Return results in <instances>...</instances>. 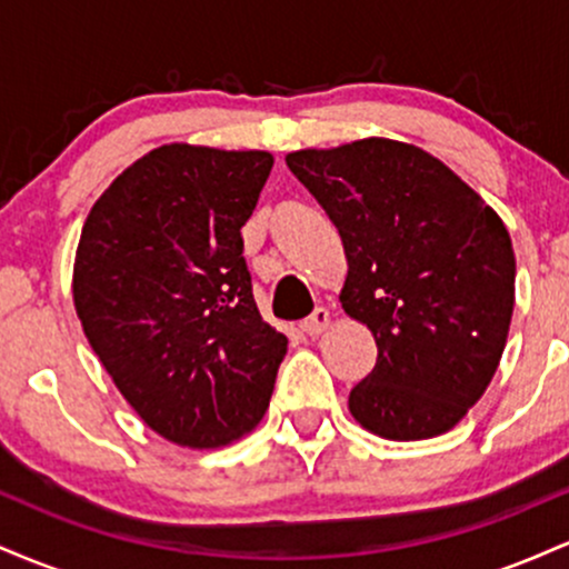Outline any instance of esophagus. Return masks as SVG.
<instances>
[{
  "label": "esophagus",
  "instance_id": "obj_1",
  "mask_svg": "<svg viewBox=\"0 0 569 569\" xmlns=\"http://www.w3.org/2000/svg\"><path fill=\"white\" fill-rule=\"evenodd\" d=\"M329 321H331L329 310H326V307H318V310L312 312L310 318H305V321H302V331L307 337H318L326 329V326H329Z\"/></svg>",
  "mask_w": 569,
  "mask_h": 569
}]
</instances>
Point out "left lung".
Returning <instances> with one entry per match:
<instances>
[{
  "mask_svg": "<svg viewBox=\"0 0 569 569\" xmlns=\"http://www.w3.org/2000/svg\"><path fill=\"white\" fill-rule=\"evenodd\" d=\"M286 166L339 230V302L377 342L350 415L393 441L447 433L485 396L506 348L516 259L502 219L403 141L299 149Z\"/></svg>",
  "mask_w": 569,
  "mask_h": 569,
  "instance_id": "8db88e82",
  "label": "left lung"
}]
</instances>
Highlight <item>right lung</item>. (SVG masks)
<instances>
[{
  "label": "right lung",
  "mask_w": 569,
  "mask_h": 569,
  "mask_svg": "<svg viewBox=\"0 0 569 569\" xmlns=\"http://www.w3.org/2000/svg\"><path fill=\"white\" fill-rule=\"evenodd\" d=\"M270 171V152L166 143L84 219V337L141 420L181 447L240 439L270 407L289 339L259 316L240 234Z\"/></svg>",
  "instance_id": "right-lung-1"
}]
</instances>
